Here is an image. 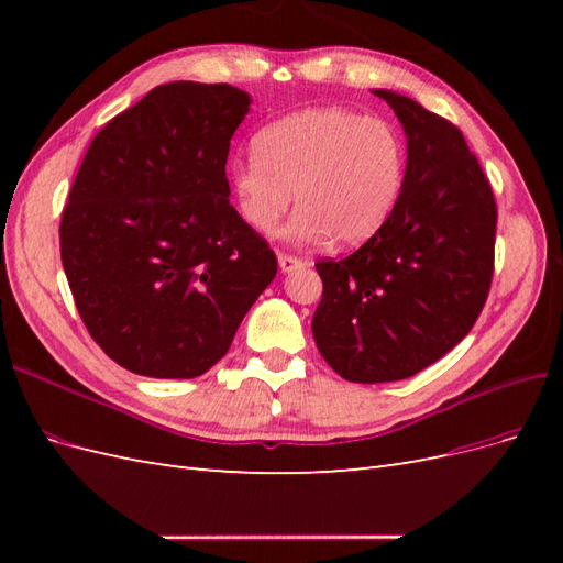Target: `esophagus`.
<instances>
[{"mask_svg":"<svg viewBox=\"0 0 563 563\" xmlns=\"http://www.w3.org/2000/svg\"><path fill=\"white\" fill-rule=\"evenodd\" d=\"M277 261H279V269H282V272H296V269L305 267V263H302L300 258H296V255L279 253V255H277Z\"/></svg>","mask_w":563,"mask_h":563,"instance_id":"1","label":"esophagus"}]
</instances>
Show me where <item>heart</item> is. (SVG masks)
Listing matches in <instances>:
<instances>
[{
  "instance_id": "heart-1",
  "label": "heart",
  "mask_w": 563,
  "mask_h": 563,
  "mask_svg": "<svg viewBox=\"0 0 563 563\" xmlns=\"http://www.w3.org/2000/svg\"><path fill=\"white\" fill-rule=\"evenodd\" d=\"M406 178V145L385 119L345 108H312L267 124L253 155L230 166L228 183L244 223L267 234L298 211L284 234L294 242L356 246L395 211Z\"/></svg>"
}]
</instances>
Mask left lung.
<instances>
[{"instance_id": "left-lung-1", "label": "left lung", "mask_w": 563, "mask_h": 563, "mask_svg": "<svg viewBox=\"0 0 563 563\" xmlns=\"http://www.w3.org/2000/svg\"><path fill=\"white\" fill-rule=\"evenodd\" d=\"M406 133L404 190L387 223L343 261H319L312 335L350 383H395L451 352L493 277L498 209L463 133L413 98L373 89Z\"/></svg>"}]
</instances>
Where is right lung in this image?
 Here are the masks:
<instances>
[{
    "label": "right lung",
    "mask_w": 563,
    "mask_h": 563,
    "mask_svg": "<svg viewBox=\"0 0 563 563\" xmlns=\"http://www.w3.org/2000/svg\"><path fill=\"white\" fill-rule=\"evenodd\" d=\"M251 96L172 81L98 131L60 220L75 305L110 360L197 378L225 356L277 255L230 203L225 162Z\"/></svg>",
    "instance_id": "obj_1"
}]
</instances>
